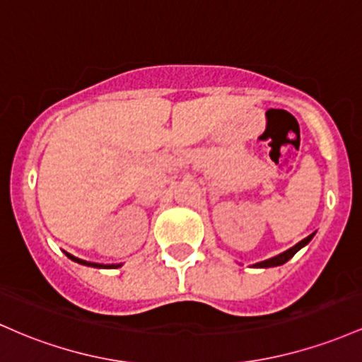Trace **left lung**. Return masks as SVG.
Masks as SVG:
<instances>
[{"label":"left lung","instance_id":"8db88e82","mask_svg":"<svg viewBox=\"0 0 362 362\" xmlns=\"http://www.w3.org/2000/svg\"><path fill=\"white\" fill-rule=\"evenodd\" d=\"M313 235L315 234H310L308 235V238H304L303 241H299L298 245L296 246H292L291 250H287V251H284V253H280V255H277V257H274V258H270V259H265V262H259V263H257V269H270V267H277V265H284V263L286 262H289V259L294 257L296 253H298L299 250H301L303 246H306L308 243L311 241L313 239Z\"/></svg>","mask_w":362,"mask_h":362}]
</instances>
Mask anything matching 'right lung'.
<instances>
[{
    "label": "right lung",
    "instance_id": "1",
    "mask_svg": "<svg viewBox=\"0 0 362 362\" xmlns=\"http://www.w3.org/2000/svg\"><path fill=\"white\" fill-rule=\"evenodd\" d=\"M66 257H68V258H70V259H73V262L80 263V265H87V267H95V269H116V267H119V265H99V263L85 262V259L75 258V257H73V255H70V253H66Z\"/></svg>",
    "mask_w": 362,
    "mask_h": 362
}]
</instances>
